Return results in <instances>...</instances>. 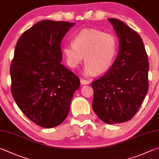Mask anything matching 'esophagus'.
I'll list each match as a JSON object with an SVG mask.
<instances>
[{
  "mask_svg": "<svg viewBox=\"0 0 159 159\" xmlns=\"http://www.w3.org/2000/svg\"><path fill=\"white\" fill-rule=\"evenodd\" d=\"M80 82H81V84H88L89 83V82L88 80H86L84 79H81V80H80Z\"/></svg>",
  "mask_w": 159,
  "mask_h": 159,
  "instance_id": "esophagus-1",
  "label": "esophagus"
}]
</instances>
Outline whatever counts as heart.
<instances>
[{
	"label": "heart",
	"instance_id": "b5f03b06",
	"mask_svg": "<svg viewBox=\"0 0 159 159\" xmlns=\"http://www.w3.org/2000/svg\"><path fill=\"white\" fill-rule=\"evenodd\" d=\"M119 48V42L115 35L101 30L83 29L75 35L72 43L63 47L67 62L75 68L84 57V72L87 75L102 73L114 63Z\"/></svg>",
	"mask_w": 159,
	"mask_h": 159
}]
</instances>
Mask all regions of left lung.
Masks as SVG:
<instances>
[{"label": "left lung", "mask_w": 159, "mask_h": 159, "mask_svg": "<svg viewBox=\"0 0 159 159\" xmlns=\"http://www.w3.org/2000/svg\"><path fill=\"white\" fill-rule=\"evenodd\" d=\"M119 38V50L110 69L91 83L92 107L105 123L131 119L149 89L148 56L140 35L117 19L109 18Z\"/></svg>", "instance_id": "8db88e82"}]
</instances>
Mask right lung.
Returning <instances> with one entry per match:
<instances>
[{"label": "right lung", "mask_w": 159, "mask_h": 159, "mask_svg": "<svg viewBox=\"0 0 159 159\" xmlns=\"http://www.w3.org/2000/svg\"><path fill=\"white\" fill-rule=\"evenodd\" d=\"M74 23L43 20L23 33L10 65L11 92L23 113L43 128L57 126L68 116L80 85L61 63V42Z\"/></svg>", "instance_id": "obj_1"}]
</instances>
